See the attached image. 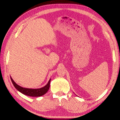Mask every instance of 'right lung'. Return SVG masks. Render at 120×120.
I'll return each mask as SVG.
<instances>
[{"instance_id": "add662e5", "label": "right lung", "mask_w": 120, "mask_h": 120, "mask_svg": "<svg viewBox=\"0 0 120 120\" xmlns=\"http://www.w3.org/2000/svg\"><path fill=\"white\" fill-rule=\"evenodd\" d=\"M10 78L11 81H12L15 87L18 91L23 93V94L26 95V96L31 97L42 96H43L44 94H45V93L48 91L49 87H50L51 79L49 80L48 83H47V85H45V86L43 87H41L40 88H37V89H32V88H24L19 86V85H18L17 83L13 80L11 78V77H10Z\"/></svg>"}]
</instances>
